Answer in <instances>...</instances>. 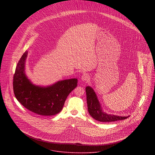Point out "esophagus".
<instances>
[{"instance_id": "esophagus-1", "label": "esophagus", "mask_w": 155, "mask_h": 155, "mask_svg": "<svg viewBox=\"0 0 155 155\" xmlns=\"http://www.w3.org/2000/svg\"><path fill=\"white\" fill-rule=\"evenodd\" d=\"M89 79V76L87 74H84L81 77V81L83 82H87Z\"/></svg>"}]
</instances>
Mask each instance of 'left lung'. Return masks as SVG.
<instances>
[{"mask_svg":"<svg viewBox=\"0 0 155 155\" xmlns=\"http://www.w3.org/2000/svg\"><path fill=\"white\" fill-rule=\"evenodd\" d=\"M85 90L89 113L95 120L102 122H109L124 120L130 116H117L104 112L103 110L97 96L92 87L88 86L86 87Z\"/></svg>","mask_w":155,"mask_h":155,"instance_id":"obj_1","label":"left lung"}]
</instances>
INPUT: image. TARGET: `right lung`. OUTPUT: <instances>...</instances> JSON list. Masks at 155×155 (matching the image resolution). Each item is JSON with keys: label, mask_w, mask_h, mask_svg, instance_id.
<instances>
[{"label": "right lung", "mask_w": 155, "mask_h": 155, "mask_svg": "<svg viewBox=\"0 0 155 155\" xmlns=\"http://www.w3.org/2000/svg\"><path fill=\"white\" fill-rule=\"evenodd\" d=\"M28 52L19 60L13 79V89L17 100L30 111L41 116H53L62 110L69 94L77 87L76 78L58 81L47 87L33 84L25 73Z\"/></svg>", "instance_id": "1"}]
</instances>
